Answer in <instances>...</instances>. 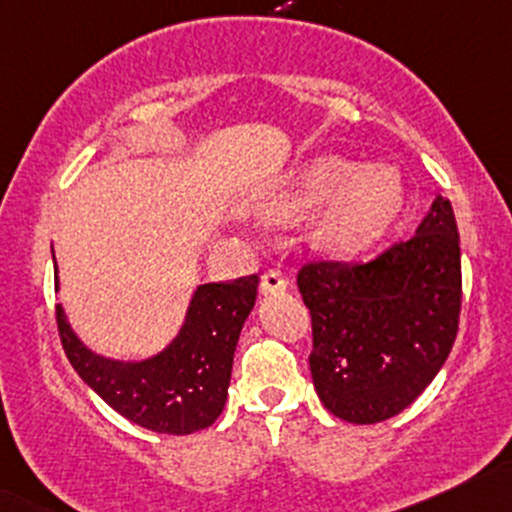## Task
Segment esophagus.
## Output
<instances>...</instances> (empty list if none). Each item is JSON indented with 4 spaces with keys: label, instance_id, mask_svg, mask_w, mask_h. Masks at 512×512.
<instances>
[{
    "label": "esophagus",
    "instance_id": "esophagus-1",
    "mask_svg": "<svg viewBox=\"0 0 512 512\" xmlns=\"http://www.w3.org/2000/svg\"><path fill=\"white\" fill-rule=\"evenodd\" d=\"M286 291V277L279 269H267L262 274V294L274 296V294H284Z\"/></svg>",
    "mask_w": 512,
    "mask_h": 512
}]
</instances>
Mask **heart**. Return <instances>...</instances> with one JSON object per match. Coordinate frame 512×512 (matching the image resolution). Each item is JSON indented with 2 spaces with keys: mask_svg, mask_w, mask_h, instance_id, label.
<instances>
[{
  "mask_svg": "<svg viewBox=\"0 0 512 512\" xmlns=\"http://www.w3.org/2000/svg\"><path fill=\"white\" fill-rule=\"evenodd\" d=\"M325 201L311 243L330 255H352L384 238L403 209V184L389 167H362L335 155L303 162L257 204L267 221H291Z\"/></svg>",
  "mask_w": 512,
  "mask_h": 512,
  "instance_id": "heart-1",
  "label": "heart"
}]
</instances>
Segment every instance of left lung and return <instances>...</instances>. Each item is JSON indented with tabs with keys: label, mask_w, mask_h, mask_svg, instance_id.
Segmentation results:
<instances>
[{
	"label": "left lung",
	"mask_w": 512,
	"mask_h": 512,
	"mask_svg": "<svg viewBox=\"0 0 512 512\" xmlns=\"http://www.w3.org/2000/svg\"><path fill=\"white\" fill-rule=\"evenodd\" d=\"M311 311L313 386L347 423L408 408L447 362L462 311V252L449 199L413 238L367 262H308L296 277Z\"/></svg>",
	"instance_id": "1"
}]
</instances>
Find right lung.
<instances>
[{
  "label": "right lung",
  "instance_id": "right-lung-1",
  "mask_svg": "<svg viewBox=\"0 0 512 512\" xmlns=\"http://www.w3.org/2000/svg\"><path fill=\"white\" fill-rule=\"evenodd\" d=\"M257 284V274L201 284L177 338L140 362L106 359L89 350L58 303L60 342L84 384L116 413L145 430L189 435L209 428L226 406L235 345L255 306Z\"/></svg>",
  "mask_w": 512,
  "mask_h": 512
}]
</instances>
